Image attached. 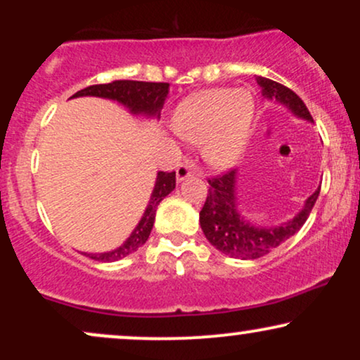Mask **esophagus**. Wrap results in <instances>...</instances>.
Returning <instances> with one entry per match:
<instances>
[{
  "mask_svg": "<svg viewBox=\"0 0 360 360\" xmlns=\"http://www.w3.org/2000/svg\"><path fill=\"white\" fill-rule=\"evenodd\" d=\"M193 174H194V169L189 166V164H181V166L176 169L177 181H184L186 177H189V176H193Z\"/></svg>",
  "mask_w": 360,
  "mask_h": 360,
  "instance_id": "1",
  "label": "esophagus"
}]
</instances>
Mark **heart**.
<instances>
[{
	"mask_svg": "<svg viewBox=\"0 0 360 360\" xmlns=\"http://www.w3.org/2000/svg\"><path fill=\"white\" fill-rule=\"evenodd\" d=\"M254 110V98L249 91H200L177 106L174 130L186 142L203 146L205 159L212 166L226 167L245 147Z\"/></svg>",
	"mask_w": 360,
	"mask_h": 360,
	"instance_id": "b5f03b06",
	"label": "heart"
}]
</instances>
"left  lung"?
Returning a JSON list of instances; mask_svg holds the SVG:
<instances>
[{
    "mask_svg": "<svg viewBox=\"0 0 360 360\" xmlns=\"http://www.w3.org/2000/svg\"><path fill=\"white\" fill-rule=\"evenodd\" d=\"M259 84L264 88L267 98H274L289 110L295 111L301 118L313 120L303 100L286 86L271 79L259 77ZM208 194L200 212V223L205 237L214 249L235 259H259L267 255L272 249L279 247L288 238H291L304 221L308 220L313 206H315L320 189L307 200V205L291 221L276 229H259L243 221L237 213L235 205V169L225 171L223 174L208 177Z\"/></svg>",
    "mask_w": 360,
    "mask_h": 360,
    "instance_id": "obj_1",
    "label": "left lung"
}]
</instances>
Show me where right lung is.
I'll list each match as a JSON object with an SVG mask.
<instances>
[{"mask_svg":"<svg viewBox=\"0 0 360 360\" xmlns=\"http://www.w3.org/2000/svg\"><path fill=\"white\" fill-rule=\"evenodd\" d=\"M169 93L167 82H143V81H130V79H117L106 82V84H93L88 88L77 91L72 94L76 96H100L108 98V100H117L122 105L128 106L131 113H146L150 117H159L162 110L164 101ZM176 188V172H164L160 171L157 174L155 188L152 191L150 201H148L146 213L142 220L134 230V233L128 237V240L120 245L118 249L106 252V254H86L91 259L100 260V262H113V260L123 259L127 255L134 254L139 247H142L147 242L150 235L152 226L155 220V210L160 201L167 196L172 189Z\"/></svg>","mask_w":360,"mask_h":360,"instance_id":"1","label":"right lung"}]
</instances>
